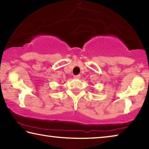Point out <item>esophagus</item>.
Returning <instances> with one entry per match:
<instances>
[{"label": "esophagus", "instance_id": "obj_1", "mask_svg": "<svg viewBox=\"0 0 149 149\" xmlns=\"http://www.w3.org/2000/svg\"><path fill=\"white\" fill-rule=\"evenodd\" d=\"M81 75H74V77L75 78V79H79V78H80Z\"/></svg>", "mask_w": 149, "mask_h": 149}]
</instances>
